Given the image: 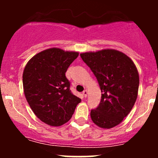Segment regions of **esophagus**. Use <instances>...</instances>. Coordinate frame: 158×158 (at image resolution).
Instances as JSON below:
<instances>
[{
  "instance_id": "esophagus-1",
  "label": "esophagus",
  "mask_w": 158,
  "mask_h": 158,
  "mask_svg": "<svg viewBox=\"0 0 158 158\" xmlns=\"http://www.w3.org/2000/svg\"><path fill=\"white\" fill-rule=\"evenodd\" d=\"M82 94H83V95H84L85 97H87V96H88V90H85L84 91L82 92Z\"/></svg>"
}]
</instances>
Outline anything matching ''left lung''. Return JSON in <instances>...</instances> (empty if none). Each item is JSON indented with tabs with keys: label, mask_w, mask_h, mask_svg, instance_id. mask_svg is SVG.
I'll use <instances>...</instances> for the list:
<instances>
[{
	"label": "left lung",
	"mask_w": 158,
	"mask_h": 158,
	"mask_svg": "<svg viewBox=\"0 0 158 158\" xmlns=\"http://www.w3.org/2000/svg\"><path fill=\"white\" fill-rule=\"evenodd\" d=\"M90 68L100 87L99 106L91 110L90 117L97 126L111 128L130 113L137 98L139 73L134 61L114 49L80 54Z\"/></svg>",
	"instance_id": "1"
}]
</instances>
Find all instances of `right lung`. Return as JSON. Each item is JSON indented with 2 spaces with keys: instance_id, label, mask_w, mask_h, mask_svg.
<instances>
[{
  "instance_id": "1",
  "label": "right lung",
  "mask_w": 158,
  "mask_h": 158,
  "mask_svg": "<svg viewBox=\"0 0 158 158\" xmlns=\"http://www.w3.org/2000/svg\"><path fill=\"white\" fill-rule=\"evenodd\" d=\"M79 52L52 48L29 60L23 73L27 102L36 117L50 126H61L70 120L80 98L70 90L65 73Z\"/></svg>"
}]
</instances>
